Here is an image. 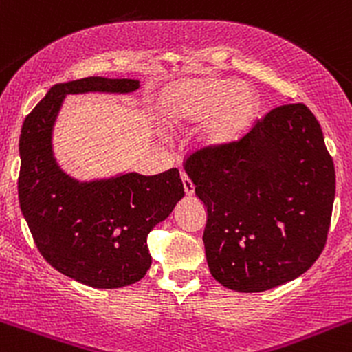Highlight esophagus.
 I'll return each mask as SVG.
<instances>
[{
  "mask_svg": "<svg viewBox=\"0 0 352 352\" xmlns=\"http://www.w3.org/2000/svg\"><path fill=\"white\" fill-rule=\"evenodd\" d=\"M182 182H184V190H185V194H187L188 197H190V195H194L195 185L192 184V180L188 179V177H187V173H185V172H182Z\"/></svg>",
  "mask_w": 352,
  "mask_h": 352,
  "instance_id": "obj_1",
  "label": "esophagus"
}]
</instances>
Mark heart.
<instances>
[{"instance_id":"b5f03b06","label":"heart","mask_w":352,"mask_h":352,"mask_svg":"<svg viewBox=\"0 0 352 352\" xmlns=\"http://www.w3.org/2000/svg\"><path fill=\"white\" fill-rule=\"evenodd\" d=\"M167 125L188 126L206 120L200 142L223 148L241 140L258 115L256 94L244 83L220 78H184L168 85L158 103Z\"/></svg>"}]
</instances>
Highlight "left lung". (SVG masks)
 Listing matches in <instances>:
<instances>
[{
    "label": "left lung",
    "mask_w": 352,
    "mask_h": 352,
    "mask_svg": "<svg viewBox=\"0 0 352 352\" xmlns=\"http://www.w3.org/2000/svg\"><path fill=\"white\" fill-rule=\"evenodd\" d=\"M185 172L207 207L202 239L217 283L262 292L318 261L336 172L319 122L304 103L274 108L232 145L197 150Z\"/></svg>",
    "instance_id": "obj_1"
}]
</instances>
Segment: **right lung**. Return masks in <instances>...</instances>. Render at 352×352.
I'll list each match as a JSON object with an SVG mask.
<instances>
[{"mask_svg": "<svg viewBox=\"0 0 352 352\" xmlns=\"http://www.w3.org/2000/svg\"><path fill=\"white\" fill-rule=\"evenodd\" d=\"M138 87V80L103 76L58 83L23 122L19 207L45 261L90 287L117 289L145 276L152 265L146 235L172 214L184 184L177 168L78 182L53 157V125L67 95L130 94Z\"/></svg>", "mask_w": 352, "mask_h": 352, "instance_id": "add662e5", "label": "right lung"}]
</instances>
